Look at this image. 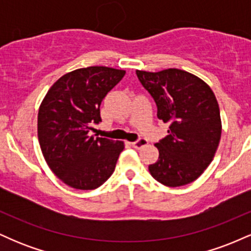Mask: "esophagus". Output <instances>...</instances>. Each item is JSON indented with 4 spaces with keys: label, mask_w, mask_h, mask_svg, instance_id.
Masks as SVG:
<instances>
[{
    "label": "esophagus",
    "mask_w": 251,
    "mask_h": 251,
    "mask_svg": "<svg viewBox=\"0 0 251 251\" xmlns=\"http://www.w3.org/2000/svg\"><path fill=\"white\" fill-rule=\"evenodd\" d=\"M146 145H148V140L144 139V138H140V139H138L137 142L132 143V146H133V148L137 149V150L142 149V148H144V146H146Z\"/></svg>",
    "instance_id": "34e87169"
}]
</instances>
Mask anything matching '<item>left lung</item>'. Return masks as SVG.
Here are the masks:
<instances>
[{"label": "left lung", "mask_w": 251, "mask_h": 251, "mask_svg": "<svg viewBox=\"0 0 251 251\" xmlns=\"http://www.w3.org/2000/svg\"><path fill=\"white\" fill-rule=\"evenodd\" d=\"M157 103V116L169 123L168 135L154 146L159 157L149 166L155 180L177 188L197 179L214 159L222 134L220 106L210 86L189 72L137 70Z\"/></svg>", "instance_id": "8db88e82"}]
</instances>
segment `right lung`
Wrapping results in <instances>:
<instances>
[{"mask_svg": "<svg viewBox=\"0 0 251 251\" xmlns=\"http://www.w3.org/2000/svg\"><path fill=\"white\" fill-rule=\"evenodd\" d=\"M125 73L106 66L79 68L60 77L43 98L37 114L40 148L53 174L71 188H99L116 169L125 144L89 132L101 122L102 99Z\"/></svg>", "mask_w": 251, "mask_h": 251, "instance_id": "right-lung-1", "label": "right lung"}]
</instances>
